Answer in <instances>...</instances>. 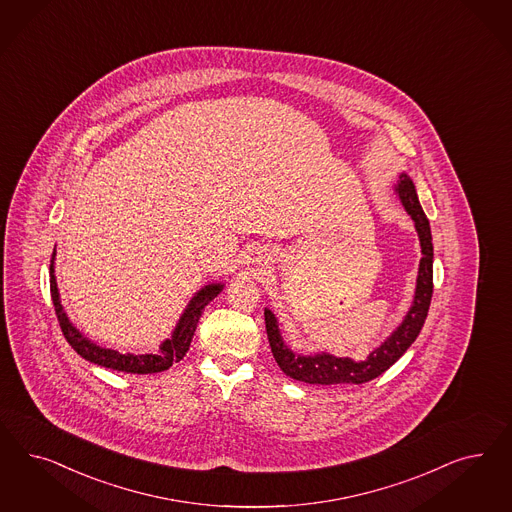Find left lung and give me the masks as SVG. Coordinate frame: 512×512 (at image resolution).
I'll return each mask as SVG.
<instances>
[{
	"instance_id": "left-lung-1",
	"label": "left lung",
	"mask_w": 512,
	"mask_h": 512,
	"mask_svg": "<svg viewBox=\"0 0 512 512\" xmlns=\"http://www.w3.org/2000/svg\"><path fill=\"white\" fill-rule=\"evenodd\" d=\"M394 190L405 211L413 218L414 228L422 248V260L418 265V277H416L411 309L380 347L375 348L362 362H354L352 358H337L328 352H316L307 356L294 352L282 339L277 316L265 307V330H267L269 347L275 362L279 363V367L290 379L301 380L307 384H322V386L363 384V382L377 379L388 367H392L416 341L418 333L426 322L431 294H433V243H431L429 220L424 215L422 205L416 196L413 179L407 173H401Z\"/></svg>"
}]
</instances>
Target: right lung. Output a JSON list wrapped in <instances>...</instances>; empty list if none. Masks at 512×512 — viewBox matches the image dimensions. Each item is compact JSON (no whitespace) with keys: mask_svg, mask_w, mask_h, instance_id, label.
I'll return each instance as SVG.
<instances>
[{"mask_svg":"<svg viewBox=\"0 0 512 512\" xmlns=\"http://www.w3.org/2000/svg\"><path fill=\"white\" fill-rule=\"evenodd\" d=\"M54 258H56V248H54L52 260H50V296H52L54 311H56L60 328L64 331L67 343L88 362L98 363L101 367H109V369H115V371L135 373V375L160 373V371L169 369L173 363L181 362L184 354L190 348L203 309L224 288L222 282H213V284H205L201 290H198L194 297L188 301V305H186L184 313L181 314L175 330L171 333V337L165 339L156 354H120L118 350H113V348L99 347L98 343L90 341L86 335H83L71 324L69 316L64 311V305L60 301V292H58V284H56V275H54Z\"/></svg>","mask_w":512,"mask_h":512,"instance_id":"add662e5","label":"right lung"}]
</instances>
